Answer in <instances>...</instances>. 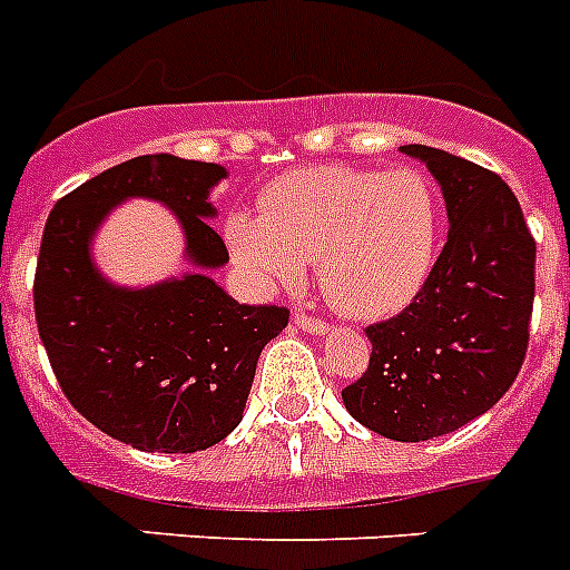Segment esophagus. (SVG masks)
Returning <instances> with one entry per match:
<instances>
[{
	"label": "esophagus",
	"mask_w": 570,
	"mask_h": 570,
	"mask_svg": "<svg viewBox=\"0 0 570 570\" xmlns=\"http://www.w3.org/2000/svg\"><path fill=\"white\" fill-rule=\"evenodd\" d=\"M294 323L299 325V328H303V332H308V334H328V332H332V328H328V323H325V320L311 317V314H303V311H299V314H296Z\"/></svg>",
	"instance_id": "esophagus-1"
}]
</instances>
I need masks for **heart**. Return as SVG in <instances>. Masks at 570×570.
Segmentation results:
<instances>
[{
    "label": "heart",
    "mask_w": 570,
    "mask_h": 570,
    "mask_svg": "<svg viewBox=\"0 0 570 570\" xmlns=\"http://www.w3.org/2000/svg\"><path fill=\"white\" fill-rule=\"evenodd\" d=\"M441 198L417 169L311 167L262 193L259 218L227 222L236 259L262 285L294 288L317 262L320 291L354 320L397 314L438 256Z\"/></svg>",
    "instance_id": "b5f03b06"
}]
</instances>
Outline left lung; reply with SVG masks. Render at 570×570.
Instances as JSON below:
<instances>
[{
  "label": "left lung",
  "mask_w": 570,
  "mask_h": 570,
  "mask_svg": "<svg viewBox=\"0 0 570 570\" xmlns=\"http://www.w3.org/2000/svg\"><path fill=\"white\" fill-rule=\"evenodd\" d=\"M441 184L450 233L424 288L366 328L368 368L345 410L392 441L455 432L499 403L528 352L537 242L508 184L473 160L410 144Z\"/></svg>",
  "instance_id": "obj_1"
}]
</instances>
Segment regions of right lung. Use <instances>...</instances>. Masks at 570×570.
Returning <instances> with one entry per match:
<instances>
[{"instance_id":"obj_1","label":"right lung","mask_w":570,"mask_h":570,"mask_svg":"<svg viewBox=\"0 0 570 570\" xmlns=\"http://www.w3.org/2000/svg\"><path fill=\"white\" fill-rule=\"evenodd\" d=\"M218 164L140 155L53 204L33 276L37 328L62 395L89 424L144 452H198L242 421L256 360L288 325L279 305H238L207 274L149 288L111 285L91 262V236L111 207L153 198L178 216L198 271L230 256L204 218Z\"/></svg>"}]
</instances>
